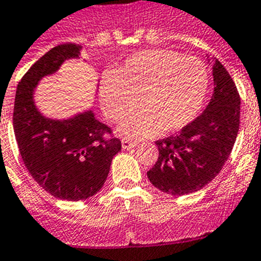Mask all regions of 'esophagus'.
<instances>
[{"label":"esophagus","instance_id":"1","mask_svg":"<svg viewBox=\"0 0 261 261\" xmlns=\"http://www.w3.org/2000/svg\"><path fill=\"white\" fill-rule=\"evenodd\" d=\"M134 147H137V143H135V142H133V140H130V139L122 140V148L123 149H131V148H134Z\"/></svg>","mask_w":261,"mask_h":261}]
</instances>
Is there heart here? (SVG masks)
<instances>
[{
  "instance_id": "obj_1",
  "label": "heart",
  "mask_w": 261,
  "mask_h": 261,
  "mask_svg": "<svg viewBox=\"0 0 261 261\" xmlns=\"http://www.w3.org/2000/svg\"><path fill=\"white\" fill-rule=\"evenodd\" d=\"M209 88V72L199 59L172 49L138 52L101 79L99 101L110 121H119L137 99L139 109L119 126L123 137L178 133L199 114Z\"/></svg>"
}]
</instances>
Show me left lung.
<instances>
[{
	"label": "left lung",
	"mask_w": 261,
	"mask_h": 261,
	"mask_svg": "<svg viewBox=\"0 0 261 261\" xmlns=\"http://www.w3.org/2000/svg\"><path fill=\"white\" fill-rule=\"evenodd\" d=\"M214 93L203 113L184 130L156 140L158 162L147 172L153 187L172 196L209 184L230 156L240 123V96L218 59H213Z\"/></svg>",
	"instance_id": "8db88e82"
}]
</instances>
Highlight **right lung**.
Segmentation results:
<instances>
[{
    "mask_svg": "<svg viewBox=\"0 0 261 261\" xmlns=\"http://www.w3.org/2000/svg\"><path fill=\"white\" fill-rule=\"evenodd\" d=\"M80 48L64 43L44 54L18 84L13 112L15 139L27 171L46 192L67 201L94 196L122 148L112 128L92 110L59 121L43 117L35 108L38 81L58 71L67 59L79 58Z\"/></svg>",
    "mask_w": 261,
    "mask_h": 261,
    "instance_id": "add662e5",
    "label": "right lung"
}]
</instances>
